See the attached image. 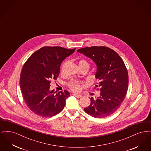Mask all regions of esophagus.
Listing matches in <instances>:
<instances>
[{
  "instance_id": "esophagus-1",
  "label": "esophagus",
  "mask_w": 151,
  "mask_h": 151,
  "mask_svg": "<svg viewBox=\"0 0 151 151\" xmlns=\"http://www.w3.org/2000/svg\"><path fill=\"white\" fill-rule=\"evenodd\" d=\"M72 96H75V97H78V98H80V97H82V96H81V95H80V94H78L76 93L72 94Z\"/></svg>"
}]
</instances>
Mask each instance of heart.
Listing matches in <instances>:
<instances>
[{
	"label": "heart",
	"mask_w": 151,
	"mask_h": 151,
	"mask_svg": "<svg viewBox=\"0 0 151 151\" xmlns=\"http://www.w3.org/2000/svg\"><path fill=\"white\" fill-rule=\"evenodd\" d=\"M86 65L89 66V67L88 63L85 60H80L79 61V65ZM62 71H63V69L62 70ZM81 83L79 81L71 80L68 83V86L73 91L79 92L81 89Z\"/></svg>",
	"instance_id": "1"
}]
</instances>
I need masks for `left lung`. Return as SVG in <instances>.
Listing matches in <instances>:
<instances>
[{"instance_id": "1", "label": "left lung", "mask_w": 151, "mask_h": 151, "mask_svg": "<svg viewBox=\"0 0 151 151\" xmlns=\"http://www.w3.org/2000/svg\"><path fill=\"white\" fill-rule=\"evenodd\" d=\"M78 52L92 59L97 65L96 78L100 96L91 99V104L84 108L88 114L94 118L111 115L119 108L127 92L129 76L122 58L113 49L105 46L80 49Z\"/></svg>"}]
</instances>
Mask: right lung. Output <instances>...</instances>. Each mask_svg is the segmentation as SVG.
<instances>
[{
	"mask_svg": "<svg viewBox=\"0 0 151 151\" xmlns=\"http://www.w3.org/2000/svg\"><path fill=\"white\" fill-rule=\"evenodd\" d=\"M75 49L59 46L43 47L34 52L22 67L20 86L24 101L37 115L51 117L59 113L65 105L70 93L50 91L51 80H56L60 67L65 58Z\"/></svg>",
	"mask_w": 151,
	"mask_h": 151,
	"instance_id": "right-lung-1",
	"label": "right lung"
}]
</instances>
